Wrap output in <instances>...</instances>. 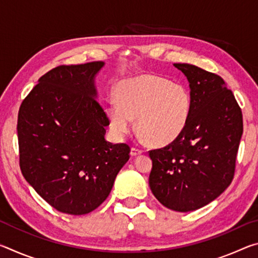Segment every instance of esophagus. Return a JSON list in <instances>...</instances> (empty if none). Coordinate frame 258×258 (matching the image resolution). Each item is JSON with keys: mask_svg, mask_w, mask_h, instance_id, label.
<instances>
[{"mask_svg": "<svg viewBox=\"0 0 258 258\" xmlns=\"http://www.w3.org/2000/svg\"><path fill=\"white\" fill-rule=\"evenodd\" d=\"M143 152L142 149H140L138 147H132V149H131V155L132 156H138V155H141Z\"/></svg>", "mask_w": 258, "mask_h": 258, "instance_id": "1", "label": "esophagus"}]
</instances>
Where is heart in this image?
I'll use <instances>...</instances> for the list:
<instances>
[{"instance_id": "b5f03b06", "label": "heart", "mask_w": 258, "mask_h": 258, "mask_svg": "<svg viewBox=\"0 0 258 258\" xmlns=\"http://www.w3.org/2000/svg\"><path fill=\"white\" fill-rule=\"evenodd\" d=\"M117 102H109L107 116L117 137L133 130L152 145L171 143L184 131L189 120L191 98L180 83H172L157 75H141L121 82L116 90Z\"/></svg>"}]
</instances>
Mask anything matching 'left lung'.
I'll list each match as a JSON object with an SVG mask.
<instances>
[{
  "label": "left lung",
  "mask_w": 258,
  "mask_h": 258,
  "mask_svg": "<svg viewBox=\"0 0 258 258\" xmlns=\"http://www.w3.org/2000/svg\"><path fill=\"white\" fill-rule=\"evenodd\" d=\"M174 66L190 83L189 120L180 137L149 151V185L165 207L185 213L206 206L231 184L243 123L223 78L194 64Z\"/></svg>",
  "instance_id": "left-lung-1"
}]
</instances>
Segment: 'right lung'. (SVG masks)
Masks as SVG:
<instances>
[{"mask_svg":"<svg viewBox=\"0 0 258 258\" xmlns=\"http://www.w3.org/2000/svg\"><path fill=\"white\" fill-rule=\"evenodd\" d=\"M102 66L92 61L51 69L18 112L21 173L47 204L71 215L97 209L130 159L128 145L104 139L109 120L94 87Z\"/></svg>","mask_w":258,"mask_h":258,"instance_id":"obj_1","label":"right lung"}]
</instances>
